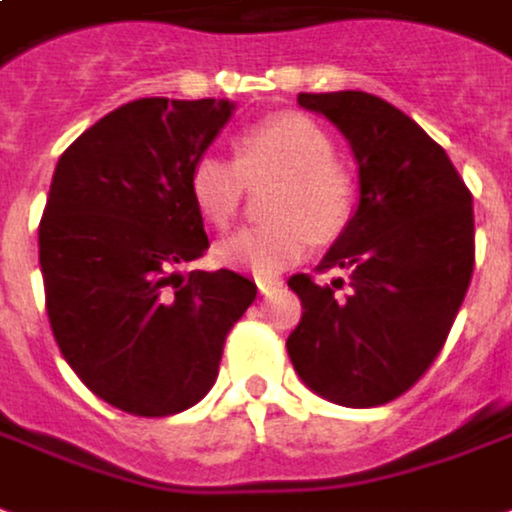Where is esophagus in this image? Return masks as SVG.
I'll list each match as a JSON object with an SVG mask.
<instances>
[{
	"mask_svg": "<svg viewBox=\"0 0 512 512\" xmlns=\"http://www.w3.org/2000/svg\"><path fill=\"white\" fill-rule=\"evenodd\" d=\"M256 286H259V294H270L281 286V281H275V278H256Z\"/></svg>",
	"mask_w": 512,
	"mask_h": 512,
	"instance_id": "esophagus-1",
	"label": "esophagus"
}]
</instances>
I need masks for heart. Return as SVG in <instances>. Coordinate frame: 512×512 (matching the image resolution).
<instances>
[{"label": "heart", "mask_w": 512, "mask_h": 512, "mask_svg": "<svg viewBox=\"0 0 512 512\" xmlns=\"http://www.w3.org/2000/svg\"><path fill=\"white\" fill-rule=\"evenodd\" d=\"M275 179L270 223L242 229L218 242V259L256 278H272L300 261L313 237H338L352 220L357 179L333 158V138L302 114H278L245 130L237 160L204 152L190 169V196L215 229L240 212L248 182Z\"/></svg>", "instance_id": "heart-1"}]
</instances>
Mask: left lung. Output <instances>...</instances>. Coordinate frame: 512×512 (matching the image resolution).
Wrapping results in <instances>:
<instances>
[{"label": "left lung", "instance_id": "8db88e82", "mask_svg": "<svg viewBox=\"0 0 512 512\" xmlns=\"http://www.w3.org/2000/svg\"><path fill=\"white\" fill-rule=\"evenodd\" d=\"M297 103L341 130L360 199L313 283L292 275L302 319L286 341L313 393L352 409L404 395L442 352L475 264L472 193L447 152L404 111L368 92H300Z\"/></svg>", "mask_w": 512, "mask_h": 512}]
</instances>
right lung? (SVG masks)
I'll use <instances>...</instances> for the list:
<instances>
[{
    "label": "right lung",
    "mask_w": 512,
    "mask_h": 512,
    "mask_svg": "<svg viewBox=\"0 0 512 512\" xmlns=\"http://www.w3.org/2000/svg\"><path fill=\"white\" fill-rule=\"evenodd\" d=\"M231 114V100H133L84 130L51 179L37 231L48 322L78 379L122 412L199 404L256 300L237 272H177L210 248L190 169Z\"/></svg>",
    "instance_id": "obj_1"
}]
</instances>
